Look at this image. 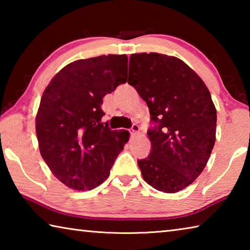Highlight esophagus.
Returning <instances> with one entry per match:
<instances>
[{"instance_id":"1","label":"esophagus","mask_w":250,"mask_h":250,"mask_svg":"<svg viewBox=\"0 0 250 250\" xmlns=\"http://www.w3.org/2000/svg\"><path fill=\"white\" fill-rule=\"evenodd\" d=\"M139 131H140V126H139L138 125H132V126H131L129 132L131 135H137L139 133Z\"/></svg>"}]
</instances>
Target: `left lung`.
Returning a JSON list of instances; mask_svg holds the SVG:
<instances>
[{
    "instance_id": "obj_1",
    "label": "left lung",
    "mask_w": 250,
    "mask_h": 250,
    "mask_svg": "<svg viewBox=\"0 0 250 250\" xmlns=\"http://www.w3.org/2000/svg\"><path fill=\"white\" fill-rule=\"evenodd\" d=\"M128 83L146 103L153 125L150 154L138 160L143 179L158 191L179 192L204 170L215 145L209 91L184 62L158 53L131 55Z\"/></svg>"
}]
</instances>
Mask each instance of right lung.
<instances>
[{
	"label": "right lung",
	"mask_w": 250,
	"mask_h": 250,
	"mask_svg": "<svg viewBox=\"0 0 250 250\" xmlns=\"http://www.w3.org/2000/svg\"><path fill=\"white\" fill-rule=\"evenodd\" d=\"M128 57L103 55L70 62L52 79L36 116L42 158L69 188L92 189L107 180L128 131L100 122L103 98L126 83Z\"/></svg>",
	"instance_id": "1"
}]
</instances>
